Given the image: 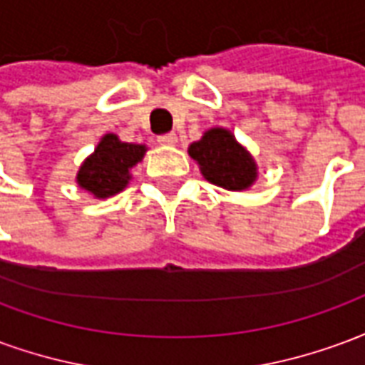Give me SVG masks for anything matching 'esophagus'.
<instances>
[{
	"label": "esophagus",
	"instance_id": "obj_1",
	"mask_svg": "<svg viewBox=\"0 0 365 365\" xmlns=\"http://www.w3.org/2000/svg\"><path fill=\"white\" fill-rule=\"evenodd\" d=\"M175 143H178V136H175L174 133L158 136V144H162V146H175Z\"/></svg>",
	"mask_w": 365,
	"mask_h": 365
}]
</instances>
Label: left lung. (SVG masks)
I'll use <instances>...</instances> for the list:
<instances>
[{"label": "left lung", "mask_w": 365, "mask_h": 365, "mask_svg": "<svg viewBox=\"0 0 365 365\" xmlns=\"http://www.w3.org/2000/svg\"><path fill=\"white\" fill-rule=\"evenodd\" d=\"M190 156L197 162L207 182L229 191L250 190L258 180V164L246 146L238 143L229 128H207L203 136L190 144Z\"/></svg>", "instance_id": "1"}]
</instances>
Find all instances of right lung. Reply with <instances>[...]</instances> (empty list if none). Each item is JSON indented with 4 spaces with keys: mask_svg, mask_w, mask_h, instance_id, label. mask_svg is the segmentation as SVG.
<instances>
[{
    "mask_svg": "<svg viewBox=\"0 0 365 365\" xmlns=\"http://www.w3.org/2000/svg\"><path fill=\"white\" fill-rule=\"evenodd\" d=\"M144 144L123 143L119 136L107 133L97 143L96 150L83 160L76 182L96 199H107L125 190L133 180V168L146 154Z\"/></svg>",
    "mask_w": 365,
    "mask_h": 365,
    "instance_id": "1",
    "label": "right lung"
}]
</instances>
